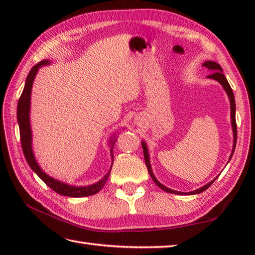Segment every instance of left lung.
Wrapping results in <instances>:
<instances>
[{"instance_id":"left-lung-1","label":"left lung","mask_w":255,"mask_h":255,"mask_svg":"<svg viewBox=\"0 0 255 255\" xmlns=\"http://www.w3.org/2000/svg\"><path fill=\"white\" fill-rule=\"evenodd\" d=\"M204 67H206L207 69H209L211 72V74H209L208 75V78L209 79H214V80H216V81H218V82L224 86V89L226 90V92H227V94H228V96H229V99H230V105H231V124H232V128H234V138H235V140H234V149H232V153H231V155H230V159L232 158V154H234V152H235V149H236V143H237V123H236V102H235V95H234V92H232V89H231V86H230V84H229V82L228 81H227V79H226V77H225V74L223 73V69H221V67L219 66L218 63H216V62H214V61H206L204 64H203ZM142 149H143V155H144V161H145V165H147V169H148V172H149V174H150V176L152 177V180H153V182L156 184V185H158L161 189H163V191H165V192H167V193H172V194H185L186 195V193H181V192H176V191H173V189H170V188H167V187H165L164 185H162V184L156 180V178L154 177V175H153V173H152V170H151V165H150V161H149V153H148V149H147V145H145V143L144 142H142ZM230 159H229V161H230ZM217 178V177H216ZM215 178V180H216ZM215 180L214 181H211L210 183H208V184H206L205 186H203L202 188H198V189H196V191H193V192H191V193H187V194H189V195H192V194H199V193H202V192H204V191H206V189H207L211 184H213L214 182H215Z\"/></svg>"}]
</instances>
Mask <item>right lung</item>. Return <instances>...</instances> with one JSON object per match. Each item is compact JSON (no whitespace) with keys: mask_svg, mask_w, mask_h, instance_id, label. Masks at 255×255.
<instances>
[{"mask_svg":"<svg viewBox=\"0 0 255 255\" xmlns=\"http://www.w3.org/2000/svg\"><path fill=\"white\" fill-rule=\"evenodd\" d=\"M48 60H44L39 63H37L36 66L31 68L30 72L27 75L26 83L24 86V90L21 92V95L18 100L17 104V122L19 126V136H20V143H21V149H23V152L25 155V159L27 163L29 164L30 169L34 171L36 174L39 176L42 181L46 183V185L49 186L52 191L56 193L63 195V196H70V197H85V196H91V195H94L99 193L103 186L105 185L106 181L108 180V176H110V172L102 178L99 183H95L91 186H85V187H74L67 185V184L59 182L55 178L48 176L45 172L39 167L37 164V162L34 158V154H32L31 150V131H30V125H29V106H30V92H31V86L32 82H34L35 75L38 72V69L44 64H48ZM115 141L112 142V148H111V153H112V159L114 161V144ZM112 169V167H111Z\"/></svg>","mask_w":255,"mask_h":255,"instance_id":"right-lung-1","label":"right lung"}]
</instances>
